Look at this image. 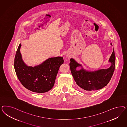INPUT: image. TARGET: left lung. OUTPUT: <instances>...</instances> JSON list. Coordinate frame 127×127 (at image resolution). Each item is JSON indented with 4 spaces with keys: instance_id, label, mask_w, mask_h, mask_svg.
I'll use <instances>...</instances> for the list:
<instances>
[{
    "instance_id": "1",
    "label": "left lung",
    "mask_w": 127,
    "mask_h": 127,
    "mask_svg": "<svg viewBox=\"0 0 127 127\" xmlns=\"http://www.w3.org/2000/svg\"><path fill=\"white\" fill-rule=\"evenodd\" d=\"M110 44L112 46L111 43ZM70 61L69 65L74 80L81 88V90L85 92L95 91L106 86L110 81L115 69V54L114 49L108 61L111 64V66L108 69L88 71L85 70L81 64L73 58L70 59ZM79 66H81L82 68L77 70L76 68Z\"/></svg>"
}]
</instances>
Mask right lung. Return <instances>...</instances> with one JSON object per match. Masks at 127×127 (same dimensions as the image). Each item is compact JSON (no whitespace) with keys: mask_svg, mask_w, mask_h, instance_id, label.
<instances>
[{"mask_svg":"<svg viewBox=\"0 0 127 127\" xmlns=\"http://www.w3.org/2000/svg\"><path fill=\"white\" fill-rule=\"evenodd\" d=\"M20 44L14 59L16 75L23 86L34 92L42 93L53 88L60 65L64 63L62 57L48 58L34 67L27 66L23 62Z\"/></svg>","mask_w":127,"mask_h":127,"instance_id":"1","label":"right lung"}]
</instances>
